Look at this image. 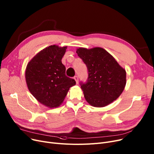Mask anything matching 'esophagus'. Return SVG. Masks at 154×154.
<instances>
[{
	"mask_svg": "<svg viewBox=\"0 0 154 154\" xmlns=\"http://www.w3.org/2000/svg\"><path fill=\"white\" fill-rule=\"evenodd\" d=\"M74 78L75 80L76 81V84H78V83H79V77L77 75H75Z\"/></svg>",
	"mask_w": 154,
	"mask_h": 154,
	"instance_id": "esophagus-1",
	"label": "esophagus"
}]
</instances>
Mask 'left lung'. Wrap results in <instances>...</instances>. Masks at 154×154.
Segmentation results:
<instances>
[{
	"label": "left lung",
	"mask_w": 154,
	"mask_h": 154,
	"mask_svg": "<svg viewBox=\"0 0 154 154\" xmlns=\"http://www.w3.org/2000/svg\"><path fill=\"white\" fill-rule=\"evenodd\" d=\"M76 52L88 70L87 82L80 84L87 102L103 107L116 100L126 84L125 70L102 48H79Z\"/></svg>",
	"instance_id": "left-lung-1"
}]
</instances>
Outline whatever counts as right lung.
<instances>
[{
  "mask_svg": "<svg viewBox=\"0 0 154 154\" xmlns=\"http://www.w3.org/2000/svg\"><path fill=\"white\" fill-rule=\"evenodd\" d=\"M67 46L51 45L35 55L28 63L26 80L29 91L42 104L54 108L60 106L74 79L66 75L62 59Z\"/></svg>",
  "mask_w": 154,
  "mask_h": 154,
  "instance_id": "add662e5",
  "label": "right lung"
}]
</instances>
